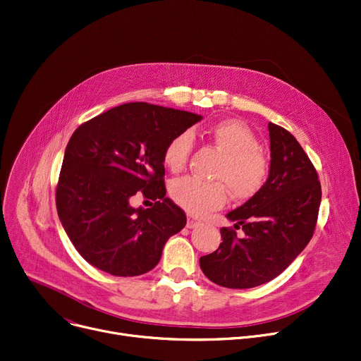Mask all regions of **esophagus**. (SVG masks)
Listing matches in <instances>:
<instances>
[{
	"mask_svg": "<svg viewBox=\"0 0 361 361\" xmlns=\"http://www.w3.org/2000/svg\"><path fill=\"white\" fill-rule=\"evenodd\" d=\"M200 224H202V222H200L199 219L193 218V216H191V214H188V216H187V228H188V229H193V228L199 226Z\"/></svg>",
	"mask_w": 361,
	"mask_h": 361,
	"instance_id": "esophagus-1",
	"label": "esophagus"
}]
</instances>
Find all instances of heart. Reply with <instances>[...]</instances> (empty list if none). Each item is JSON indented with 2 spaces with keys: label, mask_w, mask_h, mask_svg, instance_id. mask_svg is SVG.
Returning <instances> with one entry per match:
<instances>
[{
  "label": "heart",
  "mask_w": 361,
  "mask_h": 361,
  "mask_svg": "<svg viewBox=\"0 0 361 361\" xmlns=\"http://www.w3.org/2000/svg\"><path fill=\"white\" fill-rule=\"evenodd\" d=\"M204 135L225 154L214 171V178L221 181H203L187 176L174 180L170 187L173 200L197 216L226 203L228 191L224 182L233 199L245 200L258 193L269 171L266 158L258 151L259 145L254 132L241 120H221L204 129ZM191 149L193 137L190 133L176 135L164 149V164L168 170L180 173L187 165Z\"/></svg>",
  "instance_id": "heart-1"
}]
</instances>
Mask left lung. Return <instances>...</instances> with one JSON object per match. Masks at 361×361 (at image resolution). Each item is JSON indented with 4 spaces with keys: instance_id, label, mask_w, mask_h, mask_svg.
I'll list each match as a JSON object with an SVG mask.
<instances>
[{
    "instance_id": "8db88e82",
    "label": "left lung",
    "mask_w": 361,
    "mask_h": 361,
    "mask_svg": "<svg viewBox=\"0 0 361 361\" xmlns=\"http://www.w3.org/2000/svg\"><path fill=\"white\" fill-rule=\"evenodd\" d=\"M269 178L243 206L226 218L243 227L235 236L222 228L219 248L200 258V269L213 283L229 289H251L283 273L314 235L321 204V183L315 166L296 137L269 123Z\"/></svg>"
}]
</instances>
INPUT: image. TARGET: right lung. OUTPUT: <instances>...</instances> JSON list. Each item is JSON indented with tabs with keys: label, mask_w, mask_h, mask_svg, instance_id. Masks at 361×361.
I'll return each mask as SVG.
<instances>
[{
	"label": "right lung",
	"mask_w": 361,
	"mask_h": 361,
	"mask_svg": "<svg viewBox=\"0 0 361 361\" xmlns=\"http://www.w3.org/2000/svg\"><path fill=\"white\" fill-rule=\"evenodd\" d=\"M202 116L148 103L113 107L72 133L56 187L59 221L91 266L111 276L151 271L187 222L165 197L164 149ZM136 192L156 200L132 208Z\"/></svg>",
	"instance_id": "1"
}]
</instances>
